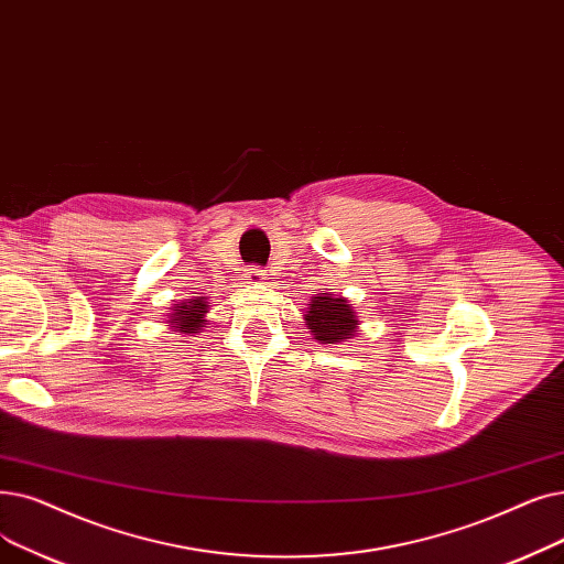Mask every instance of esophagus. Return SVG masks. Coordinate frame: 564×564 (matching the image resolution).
<instances>
[{
	"label": "esophagus",
	"mask_w": 564,
	"mask_h": 564,
	"mask_svg": "<svg viewBox=\"0 0 564 564\" xmlns=\"http://www.w3.org/2000/svg\"><path fill=\"white\" fill-rule=\"evenodd\" d=\"M262 279H267L264 269H262V267H256V264H251V267L247 269V274H243V281H249V283H258V281H262Z\"/></svg>",
	"instance_id": "obj_1"
}]
</instances>
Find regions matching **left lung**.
I'll return each mask as SVG.
<instances>
[{
	"instance_id": "left-lung-1",
	"label": "left lung",
	"mask_w": 564,
	"mask_h": 564,
	"mask_svg": "<svg viewBox=\"0 0 564 564\" xmlns=\"http://www.w3.org/2000/svg\"><path fill=\"white\" fill-rule=\"evenodd\" d=\"M306 327L317 343H343L359 332V315L346 297L321 292L304 311Z\"/></svg>"
}]
</instances>
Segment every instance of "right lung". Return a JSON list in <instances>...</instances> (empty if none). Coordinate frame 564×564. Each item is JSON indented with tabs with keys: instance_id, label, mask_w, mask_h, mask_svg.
<instances>
[{
	"instance_id": "1",
	"label": "right lung",
	"mask_w": 564,
	"mask_h": 564,
	"mask_svg": "<svg viewBox=\"0 0 564 564\" xmlns=\"http://www.w3.org/2000/svg\"><path fill=\"white\" fill-rule=\"evenodd\" d=\"M207 313H209L207 297L182 300L173 308H170L165 323H167V327L173 329V332L193 336V334H198L209 323L207 321Z\"/></svg>"
}]
</instances>
